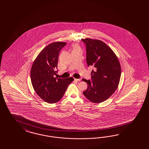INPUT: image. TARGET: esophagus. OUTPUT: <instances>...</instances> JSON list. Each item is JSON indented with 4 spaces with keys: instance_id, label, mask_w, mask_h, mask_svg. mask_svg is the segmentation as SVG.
Returning a JSON list of instances; mask_svg holds the SVG:
<instances>
[{
    "instance_id": "obj_1",
    "label": "esophagus",
    "mask_w": 149,
    "mask_h": 149,
    "mask_svg": "<svg viewBox=\"0 0 149 149\" xmlns=\"http://www.w3.org/2000/svg\"><path fill=\"white\" fill-rule=\"evenodd\" d=\"M74 80L77 81H80L81 80V79H74Z\"/></svg>"
}]
</instances>
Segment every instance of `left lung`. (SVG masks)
I'll return each instance as SVG.
<instances>
[{
    "label": "left lung",
    "instance_id": "8db88e82",
    "mask_svg": "<svg viewBox=\"0 0 149 149\" xmlns=\"http://www.w3.org/2000/svg\"><path fill=\"white\" fill-rule=\"evenodd\" d=\"M86 47V62L95 70L91 73V80L83 79L87 88L83 94L90 101L99 103L113 95L120 80L121 69L116 55L102 41L91 38L82 39Z\"/></svg>",
    "mask_w": 149,
    "mask_h": 149
}]
</instances>
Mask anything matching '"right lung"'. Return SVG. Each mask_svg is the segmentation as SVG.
Instances as JSON below:
<instances>
[{"mask_svg":"<svg viewBox=\"0 0 149 149\" xmlns=\"http://www.w3.org/2000/svg\"><path fill=\"white\" fill-rule=\"evenodd\" d=\"M65 42H54L46 46L38 55L31 70L32 86L41 99L52 104L63 97L68 85L74 80L72 77L67 79L54 77L57 69L59 52Z\"/></svg>","mask_w":149,"mask_h":149,"instance_id":"add662e5","label":"right lung"}]
</instances>
